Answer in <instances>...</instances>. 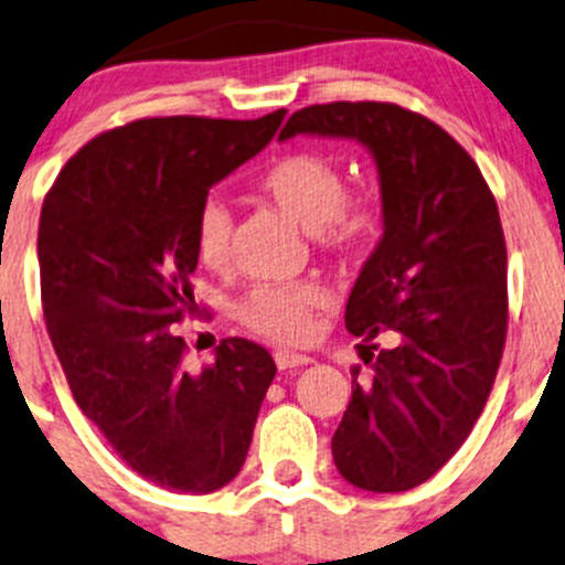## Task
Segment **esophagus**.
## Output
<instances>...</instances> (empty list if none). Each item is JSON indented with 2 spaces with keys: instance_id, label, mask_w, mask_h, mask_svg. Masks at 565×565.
Returning a JSON list of instances; mask_svg holds the SVG:
<instances>
[{
  "instance_id": "esophagus-1",
  "label": "esophagus",
  "mask_w": 565,
  "mask_h": 565,
  "mask_svg": "<svg viewBox=\"0 0 565 565\" xmlns=\"http://www.w3.org/2000/svg\"><path fill=\"white\" fill-rule=\"evenodd\" d=\"M276 366L281 372H289V369H298V366H309L311 358L309 355H300V352H289V350H278L276 355Z\"/></svg>"
}]
</instances>
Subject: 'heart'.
<instances>
[{"label": "heart", "instance_id": "obj_1", "mask_svg": "<svg viewBox=\"0 0 565 565\" xmlns=\"http://www.w3.org/2000/svg\"><path fill=\"white\" fill-rule=\"evenodd\" d=\"M256 191L284 215L311 230L317 248L335 259H358L374 248L385 226L377 199H347L341 167L319 152H287L256 177ZM235 218L221 199H207L196 213V254L210 270L232 262ZM328 295L317 281H267L250 287L235 306L237 322L284 344H300L315 330V315Z\"/></svg>", "mask_w": 565, "mask_h": 565}]
</instances>
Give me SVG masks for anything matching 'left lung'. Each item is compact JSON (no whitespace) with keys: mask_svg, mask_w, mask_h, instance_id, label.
<instances>
[{"mask_svg":"<svg viewBox=\"0 0 565 565\" xmlns=\"http://www.w3.org/2000/svg\"><path fill=\"white\" fill-rule=\"evenodd\" d=\"M298 134L355 139L377 163L383 237L344 315L372 383L352 380L330 446L352 487L407 492L459 451L498 377L509 324L498 202L465 147L409 108L306 106L278 139Z\"/></svg>","mask_w":565,"mask_h":565,"instance_id":"1","label":"left lung"}]
</instances>
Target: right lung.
I'll use <instances>...</instances> for the list:
<instances>
[{
    "mask_svg": "<svg viewBox=\"0 0 565 565\" xmlns=\"http://www.w3.org/2000/svg\"><path fill=\"white\" fill-rule=\"evenodd\" d=\"M284 114L106 130L65 163L40 210L45 328L73 398L130 470L172 492H215L241 472L276 377L270 352L237 335L188 372L177 322L193 311L199 207L265 150Z\"/></svg>",
    "mask_w": 565,
    "mask_h": 565,
    "instance_id": "1",
    "label": "right lung"
}]
</instances>
